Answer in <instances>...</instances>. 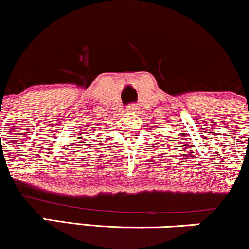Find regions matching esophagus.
Returning a JSON list of instances; mask_svg holds the SVG:
<instances>
[{
	"label": "esophagus",
	"mask_w": 249,
	"mask_h": 249,
	"mask_svg": "<svg viewBox=\"0 0 249 249\" xmlns=\"http://www.w3.org/2000/svg\"><path fill=\"white\" fill-rule=\"evenodd\" d=\"M138 108L139 107H137L136 104H131L130 107H127V111H128V112H131V113H137V112H138Z\"/></svg>",
	"instance_id": "obj_1"
}]
</instances>
